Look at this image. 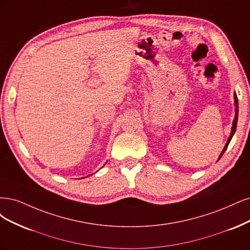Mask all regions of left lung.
<instances>
[{
	"label": "left lung",
	"mask_w": 250,
	"mask_h": 250,
	"mask_svg": "<svg viewBox=\"0 0 250 250\" xmlns=\"http://www.w3.org/2000/svg\"><path fill=\"white\" fill-rule=\"evenodd\" d=\"M233 99H235V118H233V120H232V126H231V131H230V135H229V139H228V141H227V144H225V146L223 147V149H222V151H221V154H220V156H219V158H218V160L222 157V155L224 154V151L227 150V148H228V146H229V142H230V140H231V138H232V136L235 135V132H236V128H237V123H238V114H239V106H238V98H237V94H236V92H233ZM217 160V161H218Z\"/></svg>",
	"instance_id": "obj_1"
}]
</instances>
